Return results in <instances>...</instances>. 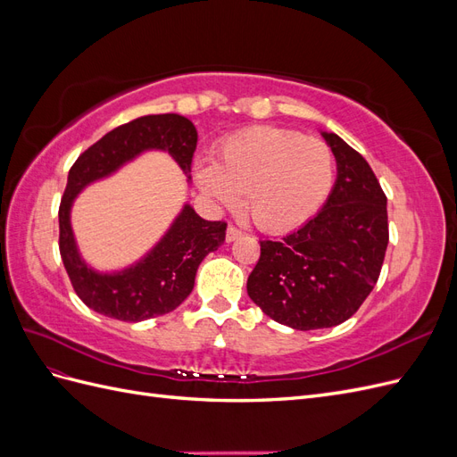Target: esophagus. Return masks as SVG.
Returning <instances> with one entry per match:
<instances>
[{"mask_svg":"<svg viewBox=\"0 0 457 457\" xmlns=\"http://www.w3.org/2000/svg\"><path fill=\"white\" fill-rule=\"evenodd\" d=\"M242 237V232L237 228V227H228L227 228V242L230 244V242H234V240H238Z\"/></svg>","mask_w":457,"mask_h":457,"instance_id":"34e87169","label":"esophagus"}]
</instances>
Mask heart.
<instances>
[{
	"label": "heart",
	"mask_w": 457,
	"mask_h": 457,
	"mask_svg": "<svg viewBox=\"0 0 457 457\" xmlns=\"http://www.w3.org/2000/svg\"><path fill=\"white\" fill-rule=\"evenodd\" d=\"M202 195L219 207L245 212L265 232L301 227L328 200L336 177L331 148L318 137L292 129L247 128L220 141L217 160L192 165Z\"/></svg>",
	"instance_id": "obj_1"
}]
</instances>
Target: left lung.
Segmentation results:
<instances>
[{
	"mask_svg": "<svg viewBox=\"0 0 457 457\" xmlns=\"http://www.w3.org/2000/svg\"><path fill=\"white\" fill-rule=\"evenodd\" d=\"M337 177L322 210L282 240H261L247 295L278 324L337 326L376 286L389 244L386 198L370 163L339 135L320 129Z\"/></svg>",
	"mask_w": 457,
	"mask_h": 457,
	"instance_id": "8db88e82",
	"label": "left lung"
}]
</instances>
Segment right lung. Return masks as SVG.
Segmentation results:
<instances>
[{"instance_id":"obj_1","label":"right lung","mask_w":457,"mask_h":457,"mask_svg":"<svg viewBox=\"0 0 457 457\" xmlns=\"http://www.w3.org/2000/svg\"><path fill=\"white\" fill-rule=\"evenodd\" d=\"M196 141L195 123L185 116H145L106 133L72 165L59 210V247L78 297L95 312L121 322L171 312L190 295L204 257L225 242L227 225L202 219L188 202L160 240L128 267L96 270L76 242L72 207L87 187L116 175L146 152H168L188 181Z\"/></svg>"}]
</instances>
